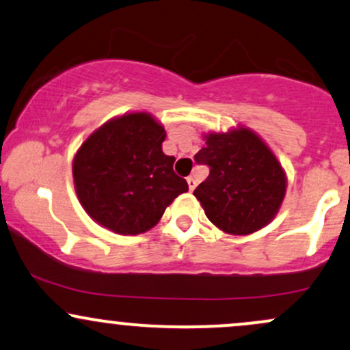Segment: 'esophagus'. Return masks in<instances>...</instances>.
<instances>
[{
  "label": "esophagus",
  "mask_w": 350,
  "mask_h": 350,
  "mask_svg": "<svg viewBox=\"0 0 350 350\" xmlns=\"http://www.w3.org/2000/svg\"><path fill=\"white\" fill-rule=\"evenodd\" d=\"M187 186H189V189H191V191H194L196 186H198V180L192 178V176H189V178H187Z\"/></svg>",
  "instance_id": "obj_1"
}]
</instances>
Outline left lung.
Here are the masks:
<instances>
[{
	"mask_svg": "<svg viewBox=\"0 0 350 350\" xmlns=\"http://www.w3.org/2000/svg\"><path fill=\"white\" fill-rule=\"evenodd\" d=\"M194 156L211 167L194 196L207 219L228 235H250L271 222L286 194V172L275 152L247 126L204 135Z\"/></svg>",
	"mask_w": 350,
	"mask_h": 350,
	"instance_id": "obj_1",
	"label": "left lung"
}]
</instances>
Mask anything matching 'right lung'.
<instances>
[{
    "instance_id": "add662e5",
    "label": "right lung",
    "mask_w": 350,
    "mask_h": 350,
    "mask_svg": "<svg viewBox=\"0 0 350 350\" xmlns=\"http://www.w3.org/2000/svg\"><path fill=\"white\" fill-rule=\"evenodd\" d=\"M166 130L146 111L108 120L97 128L72 163L80 206L98 226L120 235L144 234L159 222L186 179L163 152Z\"/></svg>"
}]
</instances>
